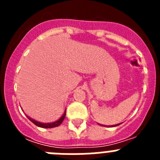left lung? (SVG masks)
<instances>
[{
    "label": "left lung",
    "mask_w": 160,
    "mask_h": 160,
    "mask_svg": "<svg viewBox=\"0 0 160 160\" xmlns=\"http://www.w3.org/2000/svg\"><path fill=\"white\" fill-rule=\"evenodd\" d=\"M118 125H119V124H117V125H114V127H116V126H118ZM111 127H113V126H111Z\"/></svg>",
    "instance_id": "8db88e82"
}]
</instances>
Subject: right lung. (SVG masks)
Returning a JSON list of instances; mask_svg holds the SVG:
<instances>
[{
	"mask_svg": "<svg viewBox=\"0 0 160 160\" xmlns=\"http://www.w3.org/2000/svg\"><path fill=\"white\" fill-rule=\"evenodd\" d=\"M65 117H66V111H65V113L63 114L62 116L61 117L58 121H56V122H51V123H42V122H38V121H35L34 119H32V118H29V117H28V118L30 120L32 123H34L35 125L38 126V127H40V128H55V127H58V126L61 125V123L63 122Z\"/></svg>",
	"mask_w": 160,
	"mask_h": 160,
	"instance_id": "right-lung-1",
	"label": "right lung"
}]
</instances>
